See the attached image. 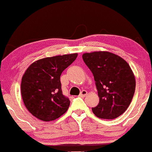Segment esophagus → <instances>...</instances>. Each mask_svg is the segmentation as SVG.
I'll list each match as a JSON object with an SVG mask.
<instances>
[{
	"label": "esophagus",
	"mask_w": 152,
	"mask_h": 152,
	"mask_svg": "<svg viewBox=\"0 0 152 152\" xmlns=\"http://www.w3.org/2000/svg\"><path fill=\"white\" fill-rule=\"evenodd\" d=\"M86 95H87V91L85 90H83V91H82V92L80 93V97H85Z\"/></svg>",
	"instance_id": "esophagus-1"
}]
</instances>
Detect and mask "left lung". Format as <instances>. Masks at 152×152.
I'll return each instance as SVG.
<instances>
[{"mask_svg": "<svg viewBox=\"0 0 152 152\" xmlns=\"http://www.w3.org/2000/svg\"><path fill=\"white\" fill-rule=\"evenodd\" d=\"M84 63L94 75L99 103L92 111L100 119H113L131 104L135 90V78L123 58L107 51L84 53Z\"/></svg>", "mask_w": 152, "mask_h": 152, "instance_id": "8db88e82", "label": "left lung"}]
</instances>
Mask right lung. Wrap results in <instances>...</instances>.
Instances as JSON below:
<instances>
[{
	"mask_svg": "<svg viewBox=\"0 0 152 152\" xmlns=\"http://www.w3.org/2000/svg\"><path fill=\"white\" fill-rule=\"evenodd\" d=\"M77 55L46 57L26 69L21 79V93L26 107L34 117L50 121L66 113L70 101L63 95L60 76Z\"/></svg>",
	"mask_w": 152,
	"mask_h": 152,
	"instance_id": "right-lung-1",
	"label": "right lung"
}]
</instances>
